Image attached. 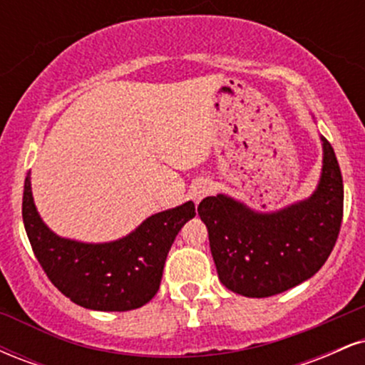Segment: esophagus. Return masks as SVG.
I'll list each match as a JSON object with an SVG mask.
<instances>
[{
    "instance_id": "esophagus-1",
    "label": "esophagus",
    "mask_w": 365,
    "mask_h": 365,
    "mask_svg": "<svg viewBox=\"0 0 365 365\" xmlns=\"http://www.w3.org/2000/svg\"><path fill=\"white\" fill-rule=\"evenodd\" d=\"M211 190H212L211 183H209V182H200L199 185L194 188V192H192V197H194L195 204H199L200 200L204 199V197H207L209 194H211Z\"/></svg>"
}]
</instances>
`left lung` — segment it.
<instances>
[{"label":"left lung","instance_id":"obj_1","mask_svg":"<svg viewBox=\"0 0 365 365\" xmlns=\"http://www.w3.org/2000/svg\"><path fill=\"white\" fill-rule=\"evenodd\" d=\"M322 142V168L309 197L276 211H255L225 194L197 207L207 226L220 282L250 299L290 290L312 278L329 257L343 217V180L331 144Z\"/></svg>","mask_w":365,"mask_h":365}]
</instances>
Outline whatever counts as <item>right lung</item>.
I'll return each instance as SVG.
<instances>
[{
	"mask_svg": "<svg viewBox=\"0 0 365 365\" xmlns=\"http://www.w3.org/2000/svg\"><path fill=\"white\" fill-rule=\"evenodd\" d=\"M22 216L37 261L63 295L91 311L123 312L156 295L171 244L195 216V206L188 200L149 216L118 240L91 244L56 235L44 223L27 173Z\"/></svg>",
	"mask_w": 365,
	"mask_h": 365,
	"instance_id": "1",
	"label": "right lung"
}]
</instances>
